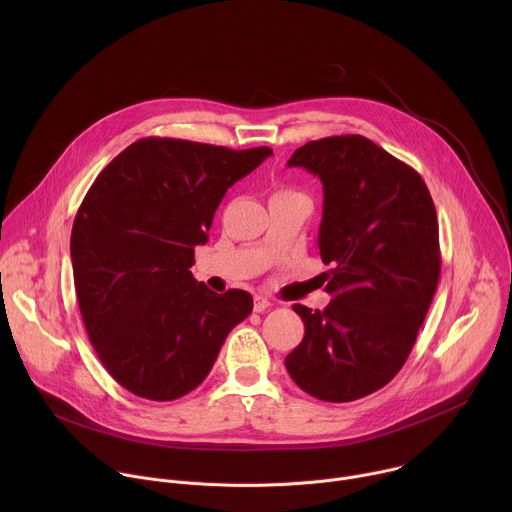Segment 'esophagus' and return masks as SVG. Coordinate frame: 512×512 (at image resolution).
<instances>
[{"mask_svg":"<svg viewBox=\"0 0 512 512\" xmlns=\"http://www.w3.org/2000/svg\"><path fill=\"white\" fill-rule=\"evenodd\" d=\"M269 306H271V302H269L267 298H263V296H257L255 302H253V310L259 312V314H263L265 310H269Z\"/></svg>","mask_w":512,"mask_h":512,"instance_id":"esophagus-1","label":"esophagus"}]
</instances>
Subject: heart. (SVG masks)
<instances>
[{
  "label": "heart",
  "mask_w": 512,
  "mask_h": 512,
  "mask_svg": "<svg viewBox=\"0 0 512 512\" xmlns=\"http://www.w3.org/2000/svg\"><path fill=\"white\" fill-rule=\"evenodd\" d=\"M279 194H287V192H279Z\"/></svg>",
  "instance_id": "obj_1"
}]
</instances>
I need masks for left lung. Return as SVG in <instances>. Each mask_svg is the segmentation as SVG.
Segmentation results:
<instances>
[{
  "instance_id": "1",
  "label": "left lung",
  "mask_w": 512,
  "mask_h": 512,
  "mask_svg": "<svg viewBox=\"0 0 512 512\" xmlns=\"http://www.w3.org/2000/svg\"><path fill=\"white\" fill-rule=\"evenodd\" d=\"M289 168L324 186L318 233L330 304L294 312L304 340L285 369L308 395L346 403L385 387L405 364L440 279V235L421 176L362 135L308 141Z\"/></svg>"
}]
</instances>
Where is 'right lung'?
Listing matches in <instances>:
<instances>
[{
  "label": "right lung",
  "mask_w": 512,
  "mask_h": 512,
  "mask_svg": "<svg viewBox=\"0 0 512 512\" xmlns=\"http://www.w3.org/2000/svg\"><path fill=\"white\" fill-rule=\"evenodd\" d=\"M273 152L170 137L131 143L89 188L70 235L81 316L107 373L150 401L196 389L253 310L190 267L227 190Z\"/></svg>",
  "instance_id": "1"
}]
</instances>
